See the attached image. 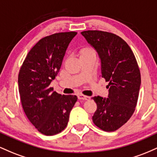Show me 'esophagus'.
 Segmentation results:
<instances>
[{"label": "esophagus", "mask_w": 157, "mask_h": 157, "mask_svg": "<svg viewBox=\"0 0 157 157\" xmlns=\"http://www.w3.org/2000/svg\"><path fill=\"white\" fill-rule=\"evenodd\" d=\"M77 97H78L79 100H87L90 99V97L86 96V95H83V94H78Z\"/></svg>", "instance_id": "1"}]
</instances>
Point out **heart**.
<instances>
[{"label":"heart","instance_id":"obj_1","mask_svg":"<svg viewBox=\"0 0 157 157\" xmlns=\"http://www.w3.org/2000/svg\"><path fill=\"white\" fill-rule=\"evenodd\" d=\"M86 50H92V49H91V48H84L83 50H82V52H83V51H86Z\"/></svg>","mask_w":157,"mask_h":157}]
</instances>
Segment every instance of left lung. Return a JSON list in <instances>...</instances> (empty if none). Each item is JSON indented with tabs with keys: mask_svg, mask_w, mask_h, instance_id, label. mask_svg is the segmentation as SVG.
I'll use <instances>...</instances> for the list:
<instances>
[{
	"mask_svg": "<svg viewBox=\"0 0 157 157\" xmlns=\"http://www.w3.org/2000/svg\"><path fill=\"white\" fill-rule=\"evenodd\" d=\"M81 34L98 53L101 76L109 82V98H92L97 106L92 120L102 131H115L131 117L137 103L141 75L136 57L127 43L115 34L98 30Z\"/></svg>",
	"mask_w": 157,
	"mask_h": 157,
	"instance_id": "left-lung-1",
	"label": "left lung"
}]
</instances>
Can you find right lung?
Listing matches in <instances>:
<instances>
[{
	"label": "right lung",
	"instance_id": "add662e5",
	"mask_svg": "<svg viewBox=\"0 0 157 157\" xmlns=\"http://www.w3.org/2000/svg\"><path fill=\"white\" fill-rule=\"evenodd\" d=\"M77 34L60 32L40 39L20 69L18 89L23 111L37 130L46 136L66 128L77 100L75 95H61L50 87L60 71L68 44Z\"/></svg>",
	"mask_w": 157,
	"mask_h": 157
}]
</instances>
